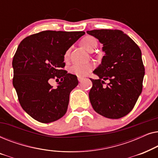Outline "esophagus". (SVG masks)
Here are the masks:
<instances>
[{
    "label": "esophagus",
    "instance_id": "esophagus-1",
    "mask_svg": "<svg viewBox=\"0 0 158 158\" xmlns=\"http://www.w3.org/2000/svg\"><path fill=\"white\" fill-rule=\"evenodd\" d=\"M83 79H84V77H78V81L82 82V81H83Z\"/></svg>",
    "mask_w": 158,
    "mask_h": 158
}]
</instances>
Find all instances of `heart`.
I'll return each mask as SVG.
<instances>
[{
	"label": "heart",
	"instance_id": "heart-1",
	"mask_svg": "<svg viewBox=\"0 0 158 158\" xmlns=\"http://www.w3.org/2000/svg\"><path fill=\"white\" fill-rule=\"evenodd\" d=\"M81 44L88 52H92L97 46V41L93 36H88L84 37L81 40ZM70 52L68 50L64 55V58L67 59L69 56ZM94 65L92 63H88L85 64H74L69 67L68 70L71 74L76 75L78 77H83L89 74L91 70L94 69Z\"/></svg>",
	"mask_w": 158,
	"mask_h": 158
}]
</instances>
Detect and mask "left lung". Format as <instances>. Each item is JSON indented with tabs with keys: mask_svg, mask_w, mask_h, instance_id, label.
I'll return each mask as SVG.
<instances>
[{
	"mask_svg": "<svg viewBox=\"0 0 158 158\" xmlns=\"http://www.w3.org/2000/svg\"><path fill=\"white\" fill-rule=\"evenodd\" d=\"M87 33L103 44L105 53L101 64L94 71L99 78H90V103L101 116L122 118L132 110L142 93L144 67L141 50L121 30H92ZM106 79L110 83L104 86Z\"/></svg>",
	"mask_w": 158,
	"mask_h": 158,
	"instance_id": "obj_1",
	"label": "left lung"
}]
</instances>
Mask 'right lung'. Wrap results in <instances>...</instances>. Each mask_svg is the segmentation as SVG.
Here are the masks:
<instances>
[{"label":"right lung","mask_w":158,"mask_h":158,"mask_svg":"<svg viewBox=\"0 0 158 158\" xmlns=\"http://www.w3.org/2000/svg\"><path fill=\"white\" fill-rule=\"evenodd\" d=\"M84 34V31H43L19 44L12 62L13 85L22 109L38 122L50 123L65 114L70 94L78 81L76 75L62 70L64 56ZM52 78L60 79L57 88L48 83Z\"/></svg>","instance_id":"right-lung-1"}]
</instances>
